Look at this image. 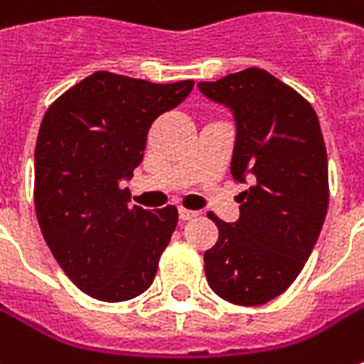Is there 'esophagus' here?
<instances>
[{"mask_svg":"<svg viewBox=\"0 0 364 364\" xmlns=\"http://www.w3.org/2000/svg\"><path fill=\"white\" fill-rule=\"evenodd\" d=\"M193 218H198V212H191V210H179V220H181V222H189V220H193Z\"/></svg>","mask_w":364,"mask_h":364,"instance_id":"1","label":"esophagus"}]
</instances>
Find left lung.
<instances>
[{"mask_svg":"<svg viewBox=\"0 0 364 364\" xmlns=\"http://www.w3.org/2000/svg\"><path fill=\"white\" fill-rule=\"evenodd\" d=\"M198 87L234 112L230 171L240 183L250 177L236 224L208 213L218 242L203 255L205 277L230 304L262 306L297 279L320 236L330 198L324 136L311 103L264 69Z\"/></svg>","mask_w":364,"mask_h":364,"instance_id":"1","label":"left lung"}]
</instances>
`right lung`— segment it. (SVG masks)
<instances>
[{
	"label": "right lung",
	"mask_w": 364,
	"mask_h": 364,
	"mask_svg": "<svg viewBox=\"0 0 364 364\" xmlns=\"http://www.w3.org/2000/svg\"><path fill=\"white\" fill-rule=\"evenodd\" d=\"M193 81L151 83L97 71L46 109L34 151V208L42 236L73 283L100 301L144 293L175 232V205H128L152 122L189 95Z\"/></svg>",
	"instance_id": "obj_1"
}]
</instances>
